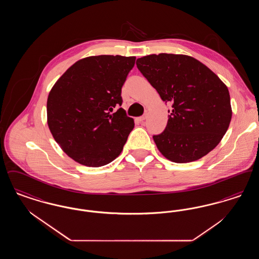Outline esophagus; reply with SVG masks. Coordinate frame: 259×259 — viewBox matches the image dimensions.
<instances>
[{
  "label": "esophagus",
  "instance_id": "1",
  "mask_svg": "<svg viewBox=\"0 0 259 259\" xmlns=\"http://www.w3.org/2000/svg\"><path fill=\"white\" fill-rule=\"evenodd\" d=\"M146 118H147V114H144V115H142V116L138 117V118H137V120H138V121H140V122H143Z\"/></svg>",
  "mask_w": 259,
  "mask_h": 259
}]
</instances>
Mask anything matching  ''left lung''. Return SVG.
I'll list each match as a JSON object with an SVG mask.
<instances>
[{
    "label": "left lung",
    "mask_w": 259,
    "mask_h": 259,
    "mask_svg": "<svg viewBox=\"0 0 259 259\" xmlns=\"http://www.w3.org/2000/svg\"><path fill=\"white\" fill-rule=\"evenodd\" d=\"M136 64L161 99L172 104L165 130L153 136L161 153L172 162L187 163L215 148L232 117L229 91L220 77L182 54H151Z\"/></svg>",
    "instance_id": "8db88e82"
}]
</instances>
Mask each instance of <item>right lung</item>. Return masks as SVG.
<instances>
[{"label": "right lung", "instance_id": "right-lung-1", "mask_svg": "<svg viewBox=\"0 0 259 259\" xmlns=\"http://www.w3.org/2000/svg\"><path fill=\"white\" fill-rule=\"evenodd\" d=\"M135 60L121 55L83 58L50 90L47 104L50 132L79 164L101 167L122 151L134 120L119 108L121 88ZM114 108L119 110L114 113Z\"/></svg>", "mask_w": 259, "mask_h": 259}]
</instances>
